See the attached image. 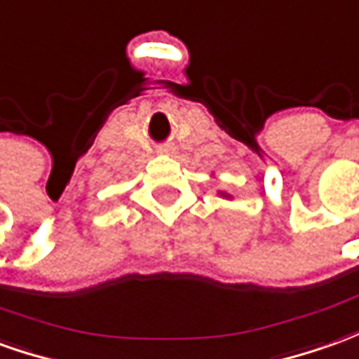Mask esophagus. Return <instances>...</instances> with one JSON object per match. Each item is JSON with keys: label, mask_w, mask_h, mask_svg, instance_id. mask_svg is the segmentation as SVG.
I'll return each instance as SVG.
<instances>
[{"label": "esophagus", "mask_w": 359, "mask_h": 359, "mask_svg": "<svg viewBox=\"0 0 359 359\" xmlns=\"http://www.w3.org/2000/svg\"><path fill=\"white\" fill-rule=\"evenodd\" d=\"M161 154H167V155H169V154H172V149H171V147H163Z\"/></svg>", "instance_id": "34e87169"}]
</instances>
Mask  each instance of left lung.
<instances>
[{
    "label": "left lung",
    "mask_w": 359,
    "mask_h": 359,
    "mask_svg": "<svg viewBox=\"0 0 359 359\" xmlns=\"http://www.w3.org/2000/svg\"><path fill=\"white\" fill-rule=\"evenodd\" d=\"M217 196L225 198V200H233L231 194H229V192H223V190H219V192H217Z\"/></svg>",
    "instance_id": "left-lung-1"
}]
</instances>
